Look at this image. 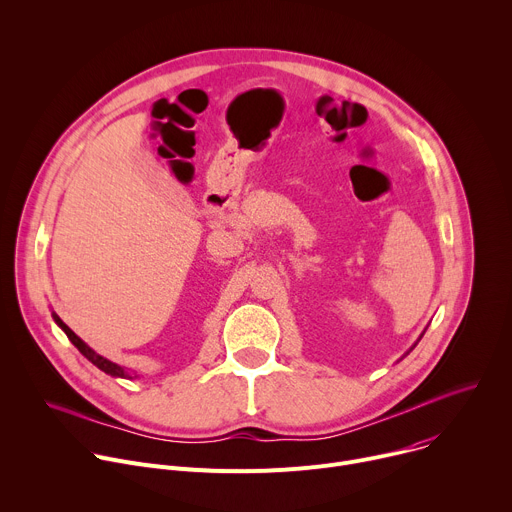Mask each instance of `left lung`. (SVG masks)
I'll use <instances>...</instances> for the list:
<instances>
[{
	"instance_id": "1",
	"label": "left lung",
	"mask_w": 512,
	"mask_h": 512,
	"mask_svg": "<svg viewBox=\"0 0 512 512\" xmlns=\"http://www.w3.org/2000/svg\"><path fill=\"white\" fill-rule=\"evenodd\" d=\"M425 330H427V328H425ZM425 330H423V332H421V336H423V334H425ZM421 336H419V338H417V342H419V340H421ZM417 342H415V344H413V346H411V348H409V350H407V352H405V356H407V354H409V352H411V350H413V348H415V346H417Z\"/></svg>"
}]
</instances>
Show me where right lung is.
Returning a JSON list of instances; mask_svg holds the SVG:
<instances>
[{"label": "right lung", "instance_id": "obj_1", "mask_svg": "<svg viewBox=\"0 0 512 512\" xmlns=\"http://www.w3.org/2000/svg\"><path fill=\"white\" fill-rule=\"evenodd\" d=\"M52 318H54V322L58 324V328L68 336V340L75 344L77 348H79V352L87 358V360H91L97 369H101L103 373H107V375H111V377H117V379H137V375L133 377L125 367H119L117 362H113V360H109V358H105V356H101L99 352H95L85 340H81L75 332H72L54 312H52Z\"/></svg>", "mask_w": 512, "mask_h": 512}]
</instances>
